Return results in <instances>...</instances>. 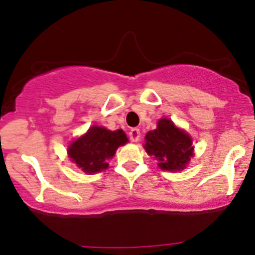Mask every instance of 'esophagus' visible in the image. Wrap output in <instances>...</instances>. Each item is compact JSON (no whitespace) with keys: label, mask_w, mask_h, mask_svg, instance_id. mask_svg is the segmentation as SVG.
<instances>
[{"label":"esophagus","mask_w":255,"mask_h":255,"mask_svg":"<svg viewBox=\"0 0 255 255\" xmlns=\"http://www.w3.org/2000/svg\"><path fill=\"white\" fill-rule=\"evenodd\" d=\"M129 139L132 140V142H138L140 138V130L138 129V128H132V129L129 130Z\"/></svg>","instance_id":"esophagus-1"}]
</instances>
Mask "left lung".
Instances as JSON below:
<instances>
[{"instance_id":"obj_1","label":"left lung","mask_w":255,"mask_h":255,"mask_svg":"<svg viewBox=\"0 0 255 255\" xmlns=\"http://www.w3.org/2000/svg\"><path fill=\"white\" fill-rule=\"evenodd\" d=\"M192 142L184 130L174 126L170 120L163 118L156 129L145 135V151L155 156L163 170H181L192 156Z\"/></svg>"}]
</instances>
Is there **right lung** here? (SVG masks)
<instances>
[{"mask_svg":"<svg viewBox=\"0 0 255 255\" xmlns=\"http://www.w3.org/2000/svg\"><path fill=\"white\" fill-rule=\"evenodd\" d=\"M122 129L112 130L104 127H91L84 137L69 146V155L85 173H97L107 169L109 163L120 145L127 143Z\"/></svg>","mask_w":255,"mask_h":255,"instance_id":"add662e5","label":"right lung"}]
</instances>
